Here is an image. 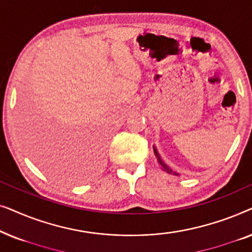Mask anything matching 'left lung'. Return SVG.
<instances>
[{
	"instance_id": "obj_1",
	"label": "left lung",
	"mask_w": 252,
	"mask_h": 252,
	"mask_svg": "<svg viewBox=\"0 0 252 252\" xmlns=\"http://www.w3.org/2000/svg\"><path fill=\"white\" fill-rule=\"evenodd\" d=\"M154 153H155V155H156L157 161H158V164H159V165H160L161 170H163V171H165V172H167V173H173L174 175H178L177 173H174V172H173V171H172V170H171V168H170V167H168L166 164H164V163H163V160H161V159H160L159 155H158V153H157V150H156V149H155V148H154Z\"/></svg>"
}]
</instances>
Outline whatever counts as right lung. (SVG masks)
Returning a JSON list of instances; mask_svg holds the SVG:
<instances>
[{
	"instance_id": "add662e5",
	"label": "right lung",
	"mask_w": 252,
	"mask_h": 252,
	"mask_svg": "<svg viewBox=\"0 0 252 252\" xmlns=\"http://www.w3.org/2000/svg\"><path fill=\"white\" fill-rule=\"evenodd\" d=\"M63 144L64 146L58 148L57 150L42 153L41 157L43 163L51 164L61 170H71L77 167V165L80 163L81 156L85 154V146L82 143L71 144L68 142H63Z\"/></svg>"
}]
</instances>
